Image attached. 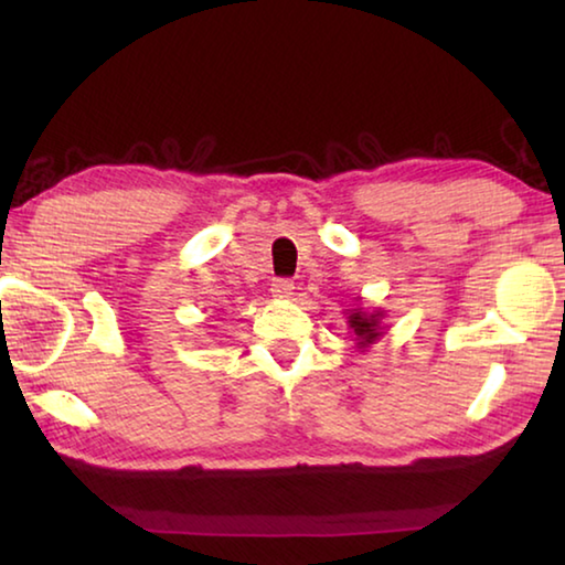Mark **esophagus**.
I'll use <instances>...</instances> for the list:
<instances>
[{
    "label": "esophagus",
    "mask_w": 565,
    "mask_h": 565,
    "mask_svg": "<svg viewBox=\"0 0 565 565\" xmlns=\"http://www.w3.org/2000/svg\"><path fill=\"white\" fill-rule=\"evenodd\" d=\"M271 294L279 296V299H289V296L294 294V281L291 279H274Z\"/></svg>",
    "instance_id": "1"
}]
</instances>
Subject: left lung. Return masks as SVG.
<instances>
[{
    "label": "left lung",
    "instance_id": "left-lung-1",
    "mask_svg": "<svg viewBox=\"0 0 565 565\" xmlns=\"http://www.w3.org/2000/svg\"><path fill=\"white\" fill-rule=\"evenodd\" d=\"M349 323H351L353 333H356V337L361 339V343L376 341V337H379V313H371V317H366V313L353 311L349 317Z\"/></svg>",
    "mask_w": 565,
    "mask_h": 565
}]
</instances>
